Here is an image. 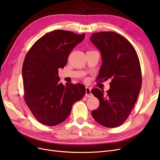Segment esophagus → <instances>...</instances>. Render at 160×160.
Listing matches in <instances>:
<instances>
[{
    "label": "esophagus",
    "instance_id": "obj_1",
    "mask_svg": "<svg viewBox=\"0 0 160 160\" xmlns=\"http://www.w3.org/2000/svg\"><path fill=\"white\" fill-rule=\"evenodd\" d=\"M85 90H86V92H85V97H87V98H89V97H91V96H92L91 92V89L90 88H89V87H86V88H85Z\"/></svg>",
    "mask_w": 160,
    "mask_h": 160
}]
</instances>
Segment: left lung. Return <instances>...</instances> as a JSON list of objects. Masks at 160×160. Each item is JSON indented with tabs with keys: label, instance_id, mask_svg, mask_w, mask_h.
Here are the masks:
<instances>
[{
	"label": "left lung",
	"instance_id": "obj_1",
	"mask_svg": "<svg viewBox=\"0 0 160 160\" xmlns=\"http://www.w3.org/2000/svg\"><path fill=\"white\" fill-rule=\"evenodd\" d=\"M90 40L102 55L97 81L111 80L106 93L99 89L91 90L99 101V107L92 111L91 114L103 126L117 128L128 118L142 88L139 57L133 45L116 32H95Z\"/></svg>",
	"mask_w": 160,
	"mask_h": 160
}]
</instances>
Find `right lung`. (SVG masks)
I'll return each mask as SVG.
<instances>
[{
    "mask_svg": "<svg viewBox=\"0 0 160 160\" xmlns=\"http://www.w3.org/2000/svg\"><path fill=\"white\" fill-rule=\"evenodd\" d=\"M85 36V33L56 30L38 38L27 53L22 70L24 99L43 125L54 126L64 122L72 104L85 94L83 85H64L58 75V69L67 65L71 52Z\"/></svg>",
    "mask_w": 160,
    "mask_h": 160,
    "instance_id": "obj_1",
    "label": "right lung"
}]
</instances>
